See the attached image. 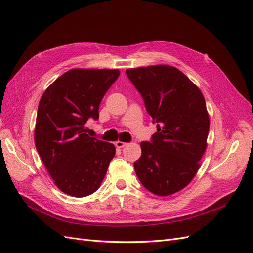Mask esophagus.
<instances>
[{"mask_svg": "<svg viewBox=\"0 0 253 253\" xmlns=\"http://www.w3.org/2000/svg\"><path fill=\"white\" fill-rule=\"evenodd\" d=\"M127 143L126 142H124V141H120V140H118V141H116L115 142V145H116L117 148H119V149H121V148H124V147H126Z\"/></svg>", "mask_w": 253, "mask_h": 253, "instance_id": "1", "label": "esophagus"}]
</instances>
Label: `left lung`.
Returning <instances> with one entry per match:
<instances>
[{
  "mask_svg": "<svg viewBox=\"0 0 253 253\" xmlns=\"http://www.w3.org/2000/svg\"><path fill=\"white\" fill-rule=\"evenodd\" d=\"M126 75L158 124L152 142L140 143L136 175L153 194L172 195L192 181L208 145L210 119L204 95L171 65L127 68Z\"/></svg>",
  "mask_w": 253,
  "mask_h": 253,
  "instance_id": "8db88e82",
  "label": "left lung"
}]
</instances>
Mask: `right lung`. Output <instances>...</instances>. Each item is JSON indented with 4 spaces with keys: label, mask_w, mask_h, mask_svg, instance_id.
<instances>
[{
    "label": "right lung",
    "mask_w": 253,
    "mask_h": 253,
    "mask_svg": "<svg viewBox=\"0 0 253 253\" xmlns=\"http://www.w3.org/2000/svg\"><path fill=\"white\" fill-rule=\"evenodd\" d=\"M119 70L74 68L53 81L38 106L35 143L55 185L75 197L101 186L116 149L86 134L88 118H99L104 94Z\"/></svg>",
    "instance_id": "right-lung-1"
}]
</instances>
